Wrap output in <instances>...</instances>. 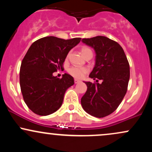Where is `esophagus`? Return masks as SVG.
Listing matches in <instances>:
<instances>
[{
    "label": "esophagus",
    "instance_id": "34e87169",
    "mask_svg": "<svg viewBox=\"0 0 152 152\" xmlns=\"http://www.w3.org/2000/svg\"><path fill=\"white\" fill-rule=\"evenodd\" d=\"M81 82V81L78 79H74V83H80Z\"/></svg>",
    "mask_w": 152,
    "mask_h": 152
}]
</instances>
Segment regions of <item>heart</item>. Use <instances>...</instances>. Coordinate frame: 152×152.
<instances>
[{
	"instance_id": "b5f03b06",
	"label": "heart",
	"mask_w": 152,
	"mask_h": 152,
	"mask_svg": "<svg viewBox=\"0 0 152 152\" xmlns=\"http://www.w3.org/2000/svg\"><path fill=\"white\" fill-rule=\"evenodd\" d=\"M81 52L83 56L86 58L88 55L92 53V50L88 46H82L81 48ZM70 56V53L67 54L66 58H69ZM69 74L73 77L76 78H81L84 76V75L88 72V69L86 67H78V66H72L68 70Z\"/></svg>"
}]
</instances>
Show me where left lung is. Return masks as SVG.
Returning a JSON list of instances; mask_svg holds the SVG:
<instances>
[{
    "instance_id": "obj_1",
    "label": "left lung",
    "mask_w": 152,
    "mask_h": 152,
    "mask_svg": "<svg viewBox=\"0 0 152 152\" xmlns=\"http://www.w3.org/2000/svg\"><path fill=\"white\" fill-rule=\"evenodd\" d=\"M95 50L96 64L89 77L97 83L85 82L87 91L81 102L86 112L97 118L112 114L127 91L130 77L129 64L122 47L106 36L83 38ZM102 80V83H98Z\"/></svg>"
}]
</instances>
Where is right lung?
I'll return each instance as SVG.
<instances>
[{"label": "right lung", "instance_id": "1", "mask_svg": "<svg viewBox=\"0 0 152 152\" xmlns=\"http://www.w3.org/2000/svg\"><path fill=\"white\" fill-rule=\"evenodd\" d=\"M81 39L47 36L35 41L28 50L20 65V86L24 102L35 114L47 116L61 107L66 91L74 80L69 74L59 78L53 73L64 69L68 53Z\"/></svg>", "mask_w": 152, "mask_h": 152}]
</instances>
